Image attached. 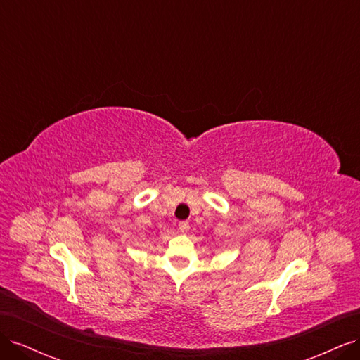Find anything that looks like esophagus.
I'll list each match as a JSON object with an SVG mask.
<instances>
[{"instance_id": "1", "label": "esophagus", "mask_w": 360, "mask_h": 360, "mask_svg": "<svg viewBox=\"0 0 360 360\" xmlns=\"http://www.w3.org/2000/svg\"><path fill=\"white\" fill-rule=\"evenodd\" d=\"M179 230L181 233H188L189 231V224L188 222H179Z\"/></svg>"}]
</instances>
